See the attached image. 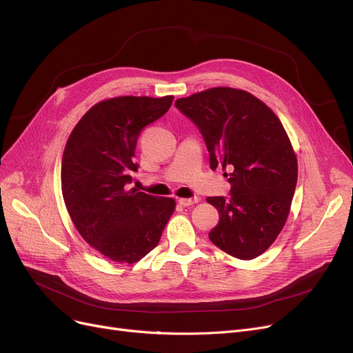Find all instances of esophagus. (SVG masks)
Masks as SVG:
<instances>
[{"label": "esophagus", "instance_id": "1", "mask_svg": "<svg viewBox=\"0 0 353 353\" xmlns=\"http://www.w3.org/2000/svg\"><path fill=\"white\" fill-rule=\"evenodd\" d=\"M199 201V197L194 196V197H189V199H179V203L181 206H192L194 205V203Z\"/></svg>", "mask_w": 353, "mask_h": 353}]
</instances>
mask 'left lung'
I'll list each match as a JSON object with an SVG mask.
<instances>
[{
    "label": "left lung",
    "instance_id": "left-lung-1",
    "mask_svg": "<svg viewBox=\"0 0 353 353\" xmlns=\"http://www.w3.org/2000/svg\"><path fill=\"white\" fill-rule=\"evenodd\" d=\"M174 105L205 139L210 169L232 170L230 194L208 197L219 210L209 239L233 257H257L283 229L298 181V160L281 120L250 92L230 87L196 92Z\"/></svg>",
    "mask_w": 353,
    "mask_h": 353
}]
</instances>
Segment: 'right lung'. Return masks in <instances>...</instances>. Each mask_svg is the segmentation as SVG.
Masks as SVG:
<instances>
[{
    "instance_id": "right-lung-1",
    "label": "right lung",
    "mask_w": 353,
    "mask_h": 353,
    "mask_svg": "<svg viewBox=\"0 0 353 353\" xmlns=\"http://www.w3.org/2000/svg\"><path fill=\"white\" fill-rule=\"evenodd\" d=\"M173 96L117 97L91 107L64 148L61 190L74 226L88 245L119 263L152 252L174 212L170 197L130 189L141 130L167 113Z\"/></svg>"
}]
</instances>
